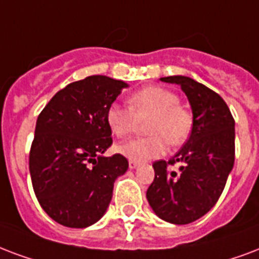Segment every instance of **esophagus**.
Returning <instances> with one entry per match:
<instances>
[{
	"label": "esophagus",
	"instance_id": "34e87169",
	"mask_svg": "<svg viewBox=\"0 0 259 259\" xmlns=\"http://www.w3.org/2000/svg\"><path fill=\"white\" fill-rule=\"evenodd\" d=\"M138 165H140V163L136 160H129V167L130 169H134V168H137Z\"/></svg>",
	"mask_w": 259,
	"mask_h": 259
}]
</instances>
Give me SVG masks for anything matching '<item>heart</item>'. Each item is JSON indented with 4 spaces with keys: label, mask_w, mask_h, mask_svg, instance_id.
<instances>
[{
    "label": "heart",
    "mask_w": 259,
    "mask_h": 259,
    "mask_svg": "<svg viewBox=\"0 0 259 259\" xmlns=\"http://www.w3.org/2000/svg\"><path fill=\"white\" fill-rule=\"evenodd\" d=\"M130 108L118 103L108 106L106 123L116 137H126L136 127L137 118L151 116L145 138H133L119 144L116 151L130 160L143 161L160 157L172 147L182 145L193 130V115L171 90L152 85L134 92L129 99Z\"/></svg>",
    "instance_id": "obj_1"
}]
</instances>
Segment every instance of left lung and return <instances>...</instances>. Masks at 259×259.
<instances>
[{"mask_svg": "<svg viewBox=\"0 0 259 259\" xmlns=\"http://www.w3.org/2000/svg\"><path fill=\"white\" fill-rule=\"evenodd\" d=\"M182 88L193 112V130L168 163H153L155 179L147 190L152 210L171 224H189L210 210L220 198L235 161V121L214 91L186 76L161 77ZM181 162L180 172L167 164Z\"/></svg>", "mask_w": 259, "mask_h": 259, "instance_id": "8db88e82", "label": "left lung"}]
</instances>
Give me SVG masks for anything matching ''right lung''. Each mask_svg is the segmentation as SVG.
Segmentation results:
<instances>
[{"label":"right lung","mask_w":259,"mask_h":259,"mask_svg":"<svg viewBox=\"0 0 259 259\" xmlns=\"http://www.w3.org/2000/svg\"><path fill=\"white\" fill-rule=\"evenodd\" d=\"M127 87L107 76L85 77L58 91L37 116L31 181L43 210L62 226L85 228L99 222L115 179L129 168L119 153L103 156L112 144L106 111Z\"/></svg>","instance_id":"right-lung-1"}]
</instances>
